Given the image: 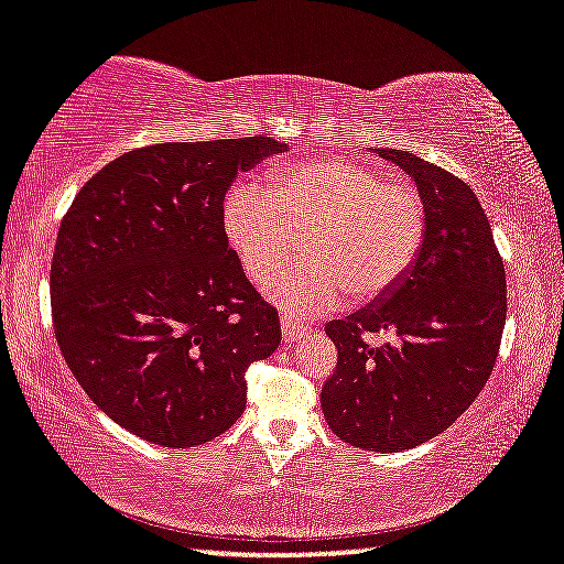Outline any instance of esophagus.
I'll return each mask as SVG.
<instances>
[{"instance_id":"obj_1","label":"esophagus","mask_w":564,"mask_h":564,"mask_svg":"<svg viewBox=\"0 0 564 564\" xmlns=\"http://www.w3.org/2000/svg\"><path fill=\"white\" fill-rule=\"evenodd\" d=\"M306 330H308L306 324H299L296 318L281 314V336H283V341H296V338L306 336Z\"/></svg>"}]
</instances>
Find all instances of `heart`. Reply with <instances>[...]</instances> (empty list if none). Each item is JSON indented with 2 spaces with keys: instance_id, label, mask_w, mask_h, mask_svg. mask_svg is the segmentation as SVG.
<instances>
[{
  "instance_id": "1",
  "label": "heart",
  "mask_w": 564,
  "mask_h": 564,
  "mask_svg": "<svg viewBox=\"0 0 564 564\" xmlns=\"http://www.w3.org/2000/svg\"><path fill=\"white\" fill-rule=\"evenodd\" d=\"M426 226L414 185L338 155L275 170L268 187L238 183L223 203V234L253 281L295 254L304 236L307 258L263 285L293 314L328 311L344 291L354 303L387 296L419 261Z\"/></svg>"
}]
</instances>
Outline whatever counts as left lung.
I'll list each match as a JSON object with an SVG mask.
<instances>
[{
  "instance_id": "obj_1",
  "label": "left lung",
  "mask_w": 564,
  "mask_h": 564,
  "mask_svg": "<svg viewBox=\"0 0 564 564\" xmlns=\"http://www.w3.org/2000/svg\"><path fill=\"white\" fill-rule=\"evenodd\" d=\"M377 153L416 183L426 240L406 279L377 306L326 326L338 361L321 409L338 440L387 454L442 434L479 397L502 344L507 275L467 183L404 150ZM366 333H391L392 341L371 349Z\"/></svg>"
}]
</instances>
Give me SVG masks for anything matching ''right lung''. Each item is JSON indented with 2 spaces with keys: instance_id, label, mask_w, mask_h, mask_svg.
Returning <instances> with one entry per match:
<instances>
[{
  "instance_id": "add662e5",
  "label": "right lung",
  "mask_w": 564,
  "mask_h": 564,
  "mask_svg": "<svg viewBox=\"0 0 564 564\" xmlns=\"http://www.w3.org/2000/svg\"><path fill=\"white\" fill-rule=\"evenodd\" d=\"M283 150L265 135L130 150L89 177L59 223V351L85 394L140 440H216L243 414L248 366L281 341L279 311L223 234V200L240 170Z\"/></svg>"
}]
</instances>
